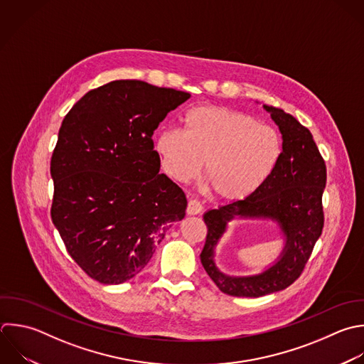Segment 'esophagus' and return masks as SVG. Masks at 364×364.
<instances>
[{
  "instance_id": "esophagus-1",
  "label": "esophagus",
  "mask_w": 364,
  "mask_h": 364,
  "mask_svg": "<svg viewBox=\"0 0 364 364\" xmlns=\"http://www.w3.org/2000/svg\"><path fill=\"white\" fill-rule=\"evenodd\" d=\"M202 203L199 202V200H196V199H191L189 202H188V208H186V212H188V215H199L200 212H202Z\"/></svg>"
}]
</instances>
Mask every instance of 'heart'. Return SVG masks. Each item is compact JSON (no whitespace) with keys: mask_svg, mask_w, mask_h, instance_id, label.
<instances>
[{"mask_svg":"<svg viewBox=\"0 0 364 364\" xmlns=\"http://www.w3.org/2000/svg\"><path fill=\"white\" fill-rule=\"evenodd\" d=\"M182 132L164 129L155 151L168 176L186 183L198 176L215 196L240 200L256 192L273 172L282 152L279 134L252 117L215 105L188 109Z\"/></svg>","mask_w":364,"mask_h":364,"instance_id":"b5f03b06","label":"heart"}]
</instances>
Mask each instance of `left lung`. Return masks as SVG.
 I'll list each match as a JSON object with an SVG mask.
<instances>
[{"instance_id":"1","label":"left lung","mask_w":364,"mask_h":364,"mask_svg":"<svg viewBox=\"0 0 364 364\" xmlns=\"http://www.w3.org/2000/svg\"><path fill=\"white\" fill-rule=\"evenodd\" d=\"M282 134L280 158L263 185L242 200L210 209L203 215L208 226L200 262L220 291L237 297H260L290 286L303 272L314 243L321 235L324 215L321 196L326 165L310 131L283 109L263 105ZM274 220L285 236L279 259L252 277H229L214 263V249L233 218Z\"/></svg>"}]
</instances>
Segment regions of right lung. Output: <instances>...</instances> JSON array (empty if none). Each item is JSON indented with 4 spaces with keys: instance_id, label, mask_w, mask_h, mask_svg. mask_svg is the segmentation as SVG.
I'll use <instances>...</instances> for the list:
<instances>
[{
    "instance_id": "right-lung-1",
    "label": "right lung",
    "mask_w": 364,
    "mask_h": 364,
    "mask_svg": "<svg viewBox=\"0 0 364 364\" xmlns=\"http://www.w3.org/2000/svg\"><path fill=\"white\" fill-rule=\"evenodd\" d=\"M191 94L119 80L87 92L65 115L51 158V218L70 256L104 284L124 283L186 210L152 135Z\"/></svg>"
}]
</instances>
